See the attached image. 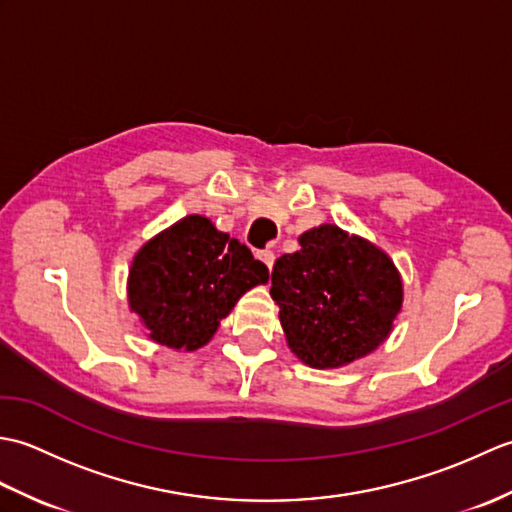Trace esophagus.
I'll use <instances>...</instances> for the list:
<instances>
[{"instance_id": "34e87169", "label": "esophagus", "mask_w": 512, "mask_h": 512, "mask_svg": "<svg viewBox=\"0 0 512 512\" xmlns=\"http://www.w3.org/2000/svg\"><path fill=\"white\" fill-rule=\"evenodd\" d=\"M257 259H259V262H264V266L268 270H273V264H275V253H273V250H259Z\"/></svg>"}]
</instances>
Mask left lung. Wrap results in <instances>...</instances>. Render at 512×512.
<instances>
[{
	"mask_svg": "<svg viewBox=\"0 0 512 512\" xmlns=\"http://www.w3.org/2000/svg\"><path fill=\"white\" fill-rule=\"evenodd\" d=\"M297 253L273 268L270 297L290 352L314 369L372 354L402 310V277L383 248L336 224L299 235Z\"/></svg>",
	"mask_w": 512,
	"mask_h": 512,
	"instance_id": "8db88e82",
	"label": "left lung"
}]
</instances>
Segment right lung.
<instances>
[{"label": "right lung", "mask_w": 512, "mask_h": 512, "mask_svg": "<svg viewBox=\"0 0 512 512\" xmlns=\"http://www.w3.org/2000/svg\"><path fill=\"white\" fill-rule=\"evenodd\" d=\"M268 268L204 215H187L138 248L127 303L147 336L176 352L200 350Z\"/></svg>", "instance_id": "right-lung-1"}]
</instances>
